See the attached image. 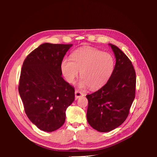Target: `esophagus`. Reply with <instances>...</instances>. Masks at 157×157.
<instances>
[{
	"label": "esophagus",
	"instance_id": "1",
	"mask_svg": "<svg viewBox=\"0 0 157 157\" xmlns=\"http://www.w3.org/2000/svg\"><path fill=\"white\" fill-rule=\"evenodd\" d=\"M75 99L77 100L78 98L82 97V96H84V94H83V92H82L81 91L75 90Z\"/></svg>",
	"mask_w": 157,
	"mask_h": 157
}]
</instances>
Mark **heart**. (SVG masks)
I'll return each mask as SVG.
<instances>
[{
	"instance_id": "obj_1",
	"label": "heart",
	"mask_w": 157,
	"mask_h": 157,
	"mask_svg": "<svg viewBox=\"0 0 157 157\" xmlns=\"http://www.w3.org/2000/svg\"><path fill=\"white\" fill-rule=\"evenodd\" d=\"M64 59L61 69L69 83H73L80 71V88L98 90L105 86L114 70L115 62L109 53L91 47H83L73 52L71 57Z\"/></svg>"
}]
</instances>
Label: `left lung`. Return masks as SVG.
I'll use <instances>...</instances> for the list:
<instances>
[{
	"label": "left lung",
	"instance_id": "left-lung-1",
	"mask_svg": "<svg viewBox=\"0 0 157 157\" xmlns=\"http://www.w3.org/2000/svg\"><path fill=\"white\" fill-rule=\"evenodd\" d=\"M109 46L116 59L111 78L98 91L86 95L88 122L100 132L112 131L121 125L135 98L136 78L132 62L117 46Z\"/></svg>",
	"mask_w": 157,
	"mask_h": 157
}]
</instances>
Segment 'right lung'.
Instances as JSON below:
<instances>
[{
  "mask_svg": "<svg viewBox=\"0 0 157 157\" xmlns=\"http://www.w3.org/2000/svg\"><path fill=\"white\" fill-rule=\"evenodd\" d=\"M72 44L44 43L23 63L19 93L25 114L42 131L64 124L66 110L75 100L74 88L62 78L61 62Z\"/></svg>",
  "mask_w": 157,
  "mask_h": 157,
  "instance_id": "right-lung-1",
  "label": "right lung"
}]
</instances>
